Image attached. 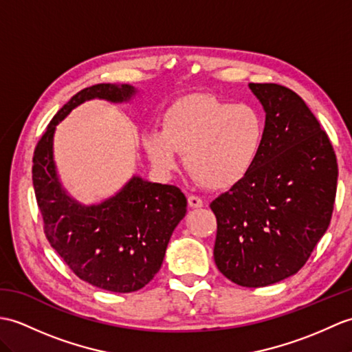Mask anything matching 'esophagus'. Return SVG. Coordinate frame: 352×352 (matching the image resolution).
I'll return each mask as SVG.
<instances>
[{
	"label": "esophagus",
	"instance_id": "obj_1",
	"mask_svg": "<svg viewBox=\"0 0 352 352\" xmlns=\"http://www.w3.org/2000/svg\"><path fill=\"white\" fill-rule=\"evenodd\" d=\"M187 202H189V206L192 208H201L204 206L202 199L199 198V196H196V195H189V198H187Z\"/></svg>",
	"mask_w": 352,
	"mask_h": 352
}]
</instances>
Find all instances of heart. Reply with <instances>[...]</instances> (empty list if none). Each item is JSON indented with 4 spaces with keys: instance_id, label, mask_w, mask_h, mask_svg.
<instances>
[{
    "instance_id": "heart-1",
    "label": "heart",
    "mask_w": 352,
    "mask_h": 352,
    "mask_svg": "<svg viewBox=\"0 0 352 352\" xmlns=\"http://www.w3.org/2000/svg\"><path fill=\"white\" fill-rule=\"evenodd\" d=\"M265 120L255 106L234 104L210 94H192L174 102L163 113L162 132L142 136L144 148L162 173L186 168L210 189H228L246 177L259 157Z\"/></svg>"
}]
</instances>
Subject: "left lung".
Masks as SVG:
<instances>
[{
	"mask_svg": "<svg viewBox=\"0 0 352 352\" xmlns=\"http://www.w3.org/2000/svg\"><path fill=\"white\" fill-rule=\"evenodd\" d=\"M265 109V138L250 173L210 204L214 263L226 279L267 287L296 274L330 225L338 159L307 104L279 84H250Z\"/></svg>",
	"mask_w": 352,
	"mask_h": 352,
	"instance_id": "left-lung-1",
	"label": "left lung"
}]
</instances>
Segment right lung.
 <instances>
[{
	"label": "right lung",
	"instance_id": "right-lung-1",
	"mask_svg": "<svg viewBox=\"0 0 352 352\" xmlns=\"http://www.w3.org/2000/svg\"><path fill=\"white\" fill-rule=\"evenodd\" d=\"M130 85L97 84L75 94L55 113L32 157V186L49 244L79 279L112 292L141 289L156 274L187 199L177 186L133 177L100 206L82 207L64 193L52 160L55 126L85 100L122 102Z\"/></svg>",
	"mask_w": 352,
	"mask_h": 352
}]
</instances>
